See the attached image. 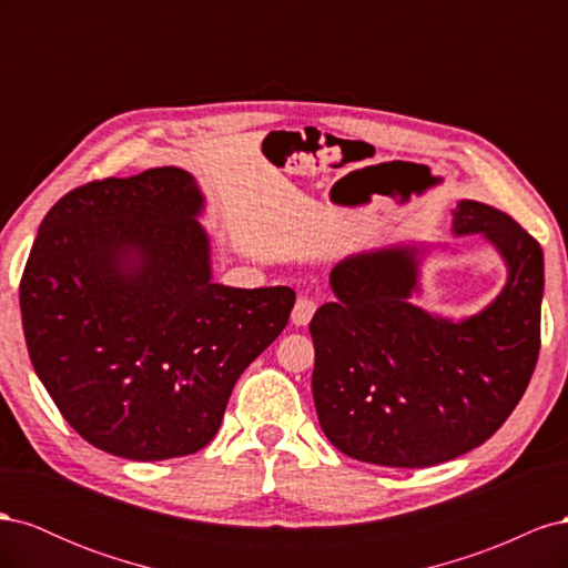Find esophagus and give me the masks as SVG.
<instances>
[{
	"label": "esophagus",
	"mask_w": 568,
	"mask_h": 568,
	"mask_svg": "<svg viewBox=\"0 0 568 568\" xmlns=\"http://www.w3.org/2000/svg\"><path fill=\"white\" fill-rule=\"evenodd\" d=\"M317 311V301L315 298H307V296H301L294 305V313H291V322H294L296 326H305L307 322L313 320Z\"/></svg>",
	"instance_id": "obj_1"
}]
</instances>
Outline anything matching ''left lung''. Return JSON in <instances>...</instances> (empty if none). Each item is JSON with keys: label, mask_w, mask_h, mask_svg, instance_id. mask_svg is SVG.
Returning <instances> with one entry per match:
<instances>
[{"label": "left lung", "mask_w": 568, "mask_h": 568, "mask_svg": "<svg viewBox=\"0 0 568 568\" xmlns=\"http://www.w3.org/2000/svg\"><path fill=\"white\" fill-rule=\"evenodd\" d=\"M453 232L480 234L507 263L484 311L445 320L412 303L419 246L348 255L334 303L311 322L313 398L324 436L359 462L419 469L486 443L517 407L538 363L542 248L519 222L459 201Z\"/></svg>", "instance_id": "obj_1"}]
</instances>
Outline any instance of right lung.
<instances>
[{"label": "right lung", "mask_w": 568, "mask_h": 568, "mask_svg": "<svg viewBox=\"0 0 568 568\" xmlns=\"http://www.w3.org/2000/svg\"><path fill=\"white\" fill-rule=\"evenodd\" d=\"M203 203L182 168L97 180L51 205L28 255L30 363L63 419L115 457L205 448L296 303L288 286L213 282Z\"/></svg>", "instance_id": "obj_1"}]
</instances>
